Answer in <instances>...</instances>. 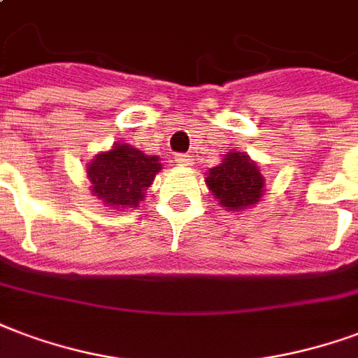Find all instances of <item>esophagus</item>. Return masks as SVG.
I'll use <instances>...</instances> for the list:
<instances>
[{
    "label": "esophagus",
    "instance_id": "1",
    "mask_svg": "<svg viewBox=\"0 0 358 358\" xmlns=\"http://www.w3.org/2000/svg\"><path fill=\"white\" fill-rule=\"evenodd\" d=\"M176 163H178V165H184V166L192 165V157H189V155H186V153H178V155H176Z\"/></svg>",
    "mask_w": 358,
    "mask_h": 358
}]
</instances>
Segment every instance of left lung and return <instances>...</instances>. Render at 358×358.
<instances>
[{"label": "left lung", "mask_w": 358, "mask_h": 358, "mask_svg": "<svg viewBox=\"0 0 358 358\" xmlns=\"http://www.w3.org/2000/svg\"><path fill=\"white\" fill-rule=\"evenodd\" d=\"M206 186L229 210L256 205L264 193V176L245 153H227L226 159L208 171Z\"/></svg>", "instance_id": "obj_1"}]
</instances>
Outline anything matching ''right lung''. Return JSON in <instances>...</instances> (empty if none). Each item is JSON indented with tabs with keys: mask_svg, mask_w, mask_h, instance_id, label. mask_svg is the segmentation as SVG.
<instances>
[{
	"mask_svg": "<svg viewBox=\"0 0 358 358\" xmlns=\"http://www.w3.org/2000/svg\"><path fill=\"white\" fill-rule=\"evenodd\" d=\"M161 171L157 155H144L129 144L98 153L87 166L92 193L108 206H138L144 192Z\"/></svg>",
	"mask_w": 358,
	"mask_h": 358,
	"instance_id": "obj_1",
	"label": "right lung"
}]
</instances>
